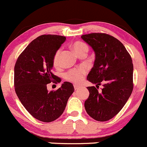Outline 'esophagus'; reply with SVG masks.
<instances>
[{"instance_id":"obj_1","label":"esophagus","mask_w":147,"mask_h":147,"mask_svg":"<svg viewBox=\"0 0 147 147\" xmlns=\"http://www.w3.org/2000/svg\"><path fill=\"white\" fill-rule=\"evenodd\" d=\"M74 89H75V90H78V88H79L80 86H78V85H74Z\"/></svg>"}]
</instances>
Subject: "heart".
I'll return each mask as SVG.
<instances>
[{
  "label": "heart",
  "instance_id": "heart-1",
  "mask_svg": "<svg viewBox=\"0 0 147 147\" xmlns=\"http://www.w3.org/2000/svg\"><path fill=\"white\" fill-rule=\"evenodd\" d=\"M72 48L78 57L83 55V54L86 55L89 50V47L88 46V45H86L84 42H81V41H76V42H74L72 44ZM61 53V49L59 48L55 51L54 56H53L52 62L54 66H59ZM87 68L85 67V66H80L78 68H75V69L68 71L65 74L64 78L66 81H70V82L76 84H78L82 82L84 76L87 74Z\"/></svg>",
  "mask_w": 147,
  "mask_h": 147
}]
</instances>
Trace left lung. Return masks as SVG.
<instances>
[{"mask_svg": "<svg viewBox=\"0 0 147 147\" xmlns=\"http://www.w3.org/2000/svg\"><path fill=\"white\" fill-rule=\"evenodd\" d=\"M81 38L96 53L94 66L87 80L95 86H89L88 98L85 109L94 119L104 122L120 111L133 90V63L123 44L105 33L84 34ZM104 88L100 92L99 86Z\"/></svg>", "mask_w": 147, "mask_h": 147, "instance_id": "left-lung-1", "label": "left lung"}]
</instances>
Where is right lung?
I'll list each match as a JSON object with an SVG mask.
<instances>
[{
  "instance_id": "obj_1",
  "label": "right lung",
  "mask_w": 147,
  "mask_h": 147,
  "mask_svg": "<svg viewBox=\"0 0 147 147\" xmlns=\"http://www.w3.org/2000/svg\"><path fill=\"white\" fill-rule=\"evenodd\" d=\"M66 40L63 36L43 34L32 41L18 57L14 69V86L25 108L34 118L50 122L60 117L73 84L64 82L57 90L48 91L47 85L57 84L60 78L51 71L53 56Z\"/></svg>"
}]
</instances>
